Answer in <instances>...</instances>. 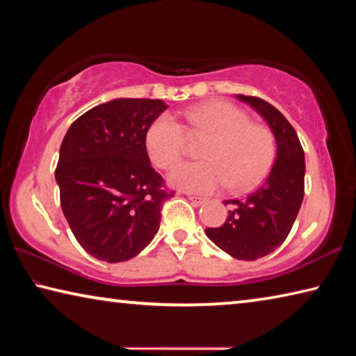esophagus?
<instances>
[{"mask_svg": "<svg viewBox=\"0 0 356 356\" xmlns=\"http://www.w3.org/2000/svg\"><path fill=\"white\" fill-rule=\"evenodd\" d=\"M188 200L195 204V206H204V204L207 202L206 197H201V196H195V195H188Z\"/></svg>", "mask_w": 356, "mask_h": 356, "instance_id": "34e87169", "label": "esophagus"}]
</instances>
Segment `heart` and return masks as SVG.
<instances>
[{
  "instance_id": "1",
  "label": "heart",
  "mask_w": 356,
  "mask_h": 356,
  "mask_svg": "<svg viewBox=\"0 0 356 356\" xmlns=\"http://www.w3.org/2000/svg\"><path fill=\"white\" fill-rule=\"evenodd\" d=\"M191 136H209L202 147L206 160L174 170L171 185L193 193H210L226 186L232 193L257 188L276 159L273 131L238 106L225 100L206 102L184 113ZM144 144L150 161L161 170H171L186 152L184 125L171 114L156 116L146 130Z\"/></svg>"
}]
</instances>
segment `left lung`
I'll use <instances>...</instances> for the list:
<instances>
[{"mask_svg":"<svg viewBox=\"0 0 356 356\" xmlns=\"http://www.w3.org/2000/svg\"><path fill=\"white\" fill-rule=\"evenodd\" d=\"M267 120L276 140L275 165L261 188L246 200H231L227 218L206 236L240 261H256L273 252L287 238L305 196V152L297 131L273 105L237 94Z\"/></svg>","mask_w":356,"mask_h":356,"instance_id":"8db88e82","label":"left lung"}]
</instances>
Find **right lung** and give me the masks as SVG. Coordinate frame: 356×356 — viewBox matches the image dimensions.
I'll use <instances>...</instances> for the list:
<instances>
[{"label": "right lung", "instance_id": "1", "mask_svg": "<svg viewBox=\"0 0 356 356\" xmlns=\"http://www.w3.org/2000/svg\"><path fill=\"white\" fill-rule=\"evenodd\" d=\"M163 100L114 99L65 134L55 171L65 220L83 250L110 264L135 257L160 227L174 191L150 166L144 136Z\"/></svg>", "mask_w": 356, "mask_h": 356}]
</instances>
